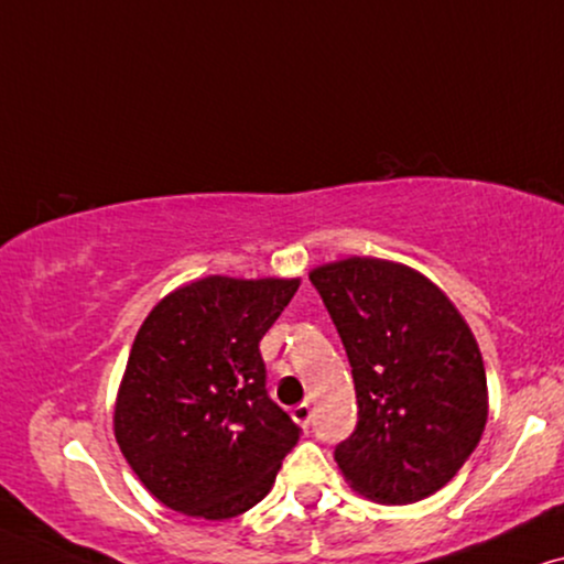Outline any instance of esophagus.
Returning a JSON list of instances; mask_svg holds the SVG:
<instances>
[{"mask_svg": "<svg viewBox=\"0 0 564 564\" xmlns=\"http://www.w3.org/2000/svg\"><path fill=\"white\" fill-rule=\"evenodd\" d=\"M291 417H294L296 423L302 425V427H310V423H312V408H310V402L296 404V408L291 410Z\"/></svg>", "mask_w": 564, "mask_h": 564, "instance_id": "obj_1", "label": "esophagus"}]
</instances>
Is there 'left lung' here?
<instances>
[{"mask_svg": "<svg viewBox=\"0 0 564 564\" xmlns=\"http://www.w3.org/2000/svg\"><path fill=\"white\" fill-rule=\"evenodd\" d=\"M348 352L358 425L335 448L345 482L408 506L452 482L482 438L487 377L467 319L431 278L381 258L314 268Z\"/></svg>", "mask_w": 564, "mask_h": 564, "instance_id": "left-lung-1", "label": "left lung"}]
</instances>
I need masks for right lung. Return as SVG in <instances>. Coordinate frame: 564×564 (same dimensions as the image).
<instances>
[{
  "label": "right lung",
  "instance_id": "add662e5",
  "mask_svg": "<svg viewBox=\"0 0 564 564\" xmlns=\"http://www.w3.org/2000/svg\"><path fill=\"white\" fill-rule=\"evenodd\" d=\"M302 278L206 275L139 327L112 431L162 506L227 521L265 498L302 427L265 392L262 335Z\"/></svg>",
  "mask_w": 564,
  "mask_h": 564
}]
</instances>
